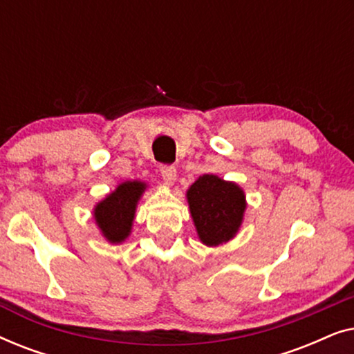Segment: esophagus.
I'll use <instances>...</instances> for the list:
<instances>
[{
    "label": "esophagus",
    "mask_w": 354,
    "mask_h": 354,
    "mask_svg": "<svg viewBox=\"0 0 354 354\" xmlns=\"http://www.w3.org/2000/svg\"><path fill=\"white\" fill-rule=\"evenodd\" d=\"M161 176H162L164 180H166V183L172 185V183L176 182V178H177L176 167H174V166H161Z\"/></svg>",
    "instance_id": "obj_1"
}]
</instances>
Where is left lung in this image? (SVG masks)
<instances>
[{
	"label": "left lung",
	"mask_w": 354,
	"mask_h": 354,
	"mask_svg": "<svg viewBox=\"0 0 354 354\" xmlns=\"http://www.w3.org/2000/svg\"><path fill=\"white\" fill-rule=\"evenodd\" d=\"M185 196L203 245H224L239 234L246 211V195L239 183L205 174L192 183Z\"/></svg>",
	"instance_id": "obj_1"
}]
</instances>
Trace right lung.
I'll list each match as a JSON object with an SVG mask.
<instances>
[{
	"mask_svg": "<svg viewBox=\"0 0 354 354\" xmlns=\"http://www.w3.org/2000/svg\"><path fill=\"white\" fill-rule=\"evenodd\" d=\"M147 188V182L125 180L95 205L96 227L111 245L122 243L132 234L138 201Z\"/></svg>",
	"mask_w": 354,
	"mask_h": 354,
	"instance_id": "1",
	"label": "right lung"
}]
</instances>
